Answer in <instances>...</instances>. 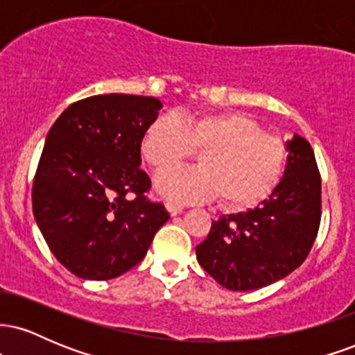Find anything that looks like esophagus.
Wrapping results in <instances>:
<instances>
[{
    "label": "esophagus",
    "mask_w": 355,
    "mask_h": 355,
    "mask_svg": "<svg viewBox=\"0 0 355 355\" xmlns=\"http://www.w3.org/2000/svg\"><path fill=\"white\" fill-rule=\"evenodd\" d=\"M165 207H166V210H168L170 215H178V214H182V211H183L182 205H177V203H172V202L166 203Z\"/></svg>",
    "instance_id": "obj_1"
}]
</instances>
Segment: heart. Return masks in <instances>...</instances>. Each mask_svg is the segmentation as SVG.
<instances>
[{"label":"heart","instance_id":"1","mask_svg":"<svg viewBox=\"0 0 355 355\" xmlns=\"http://www.w3.org/2000/svg\"><path fill=\"white\" fill-rule=\"evenodd\" d=\"M193 151L199 168L166 173ZM141 155L158 175L157 190L177 202L217 198L223 209L245 210L270 195L282 177L287 150L282 138L263 132L240 112L200 113L153 120L141 138Z\"/></svg>","mask_w":355,"mask_h":355}]
</instances>
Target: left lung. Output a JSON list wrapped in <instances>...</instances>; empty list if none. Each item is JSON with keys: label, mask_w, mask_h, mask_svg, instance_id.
I'll use <instances>...</instances> for the list:
<instances>
[{"label": "left lung", "mask_w": 355, "mask_h": 355, "mask_svg": "<svg viewBox=\"0 0 355 355\" xmlns=\"http://www.w3.org/2000/svg\"><path fill=\"white\" fill-rule=\"evenodd\" d=\"M287 165L270 197L255 209L222 215L197 260L229 291L266 287L302 266L320 225V173L311 144L294 135L285 144Z\"/></svg>", "instance_id": "obj_1"}]
</instances>
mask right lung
<instances>
[{
    "label": "right lung",
    "instance_id": "right-lung-1",
    "mask_svg": "<svg viewBox=\"0 0 355 355\" xmlns=\"http://www.w3.org/2000/svg\"><path fill=\"white\" fill-rule=\"evenodd\" d=\"M153 96L96 95L53 123L33 182V214L53 255L71 274L108 280L146 255L170 218L141 165V138L160 112Z\"/></svg>",
    "mask_w": 355,
    "mask_h": 355
}]
</instances>
